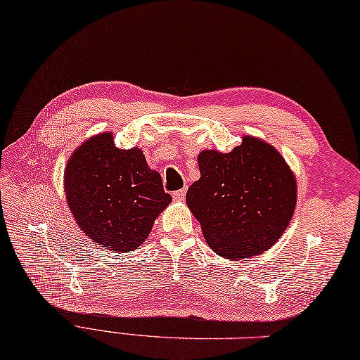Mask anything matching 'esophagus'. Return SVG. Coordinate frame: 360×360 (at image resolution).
<instances>
[{
	"instance_id": "esophagus-1",
	"label": "esophagus",
	"mask_w": 360,
	"mask_h": 360,
	"mask_svg": "<svg viewBox=\"0 0 360 360\" xmlns=\"http://www.w3.org/2000/svg\"><path fill=\"white\" fill-rule=\"evenodd\" d=\"M185 195H186V189L183 188V189H179V191H175L172 194V198L175 202H181V200H185Z\"/></svg>"
}]
</instances>
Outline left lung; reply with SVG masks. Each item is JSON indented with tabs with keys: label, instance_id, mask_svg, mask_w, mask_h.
I'll use <instances>...</instances> for the list:
<instances>
[{
	"label": "left lung",
	"instance_id": "1",
	"mask_svg": "<svg viewBox=\"0 0 360 360\" xmlns=\"http://www.w3.org/2000/svg\"><path fill=\"white\" fill-rule=\"evenodd\" d=\"M200 179L186 205L216 254L250 259L279 241L293 218L297 185L285 158L269 142L244 134L227 153L202 150Z\"/></svg>",
	"mask_w": 360,
	"mask_h": 360
}]
</instances>
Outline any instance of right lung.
Wrapping results in <instances>:
<instances>
[{"mask_svg": "<svg viewBox=\"0 0 360 360\" xmlns=\"http://www.w3.org/2000/svg\"><path fill=\"white\" fill-rule=\"evenodd\" d=\"M64 193L81 232L112 252L138 249L172 202L141 148L116 147L111 131L75 148L64 169Z\"/></svg>", "mask_w": 360, "mask_h": 360, "instance_id": "right-lung-1", "label": "right lung"}]
</instances>
